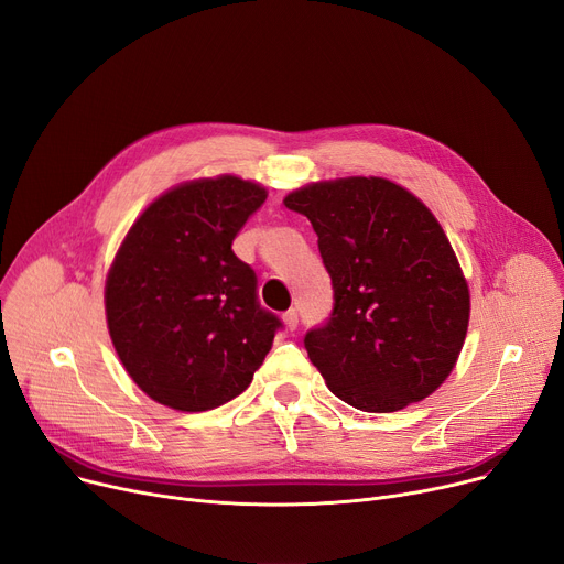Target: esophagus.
Segmentation results:
<instances>
[{
  "instance_id": "esophagus-1",
  "label": "esophagus",
  "mask_w": 564,
  "mask_h": 564,
  "mask_svg": "<svg viewBox=\"0 0 564 564\" xmlns=\"http://www.w3.org/2000/svg\"><path fill=\"white\" fill-rule=\"evenodd\" d=\"M283 322H285V327H288L290 332L297 329V324H300V315H297V311L290 308L288 313H283Z\"/></svg>"
}]
</instances>
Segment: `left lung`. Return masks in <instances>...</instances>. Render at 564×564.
Listing matches in <instances>:
<instances>
[{
    "mask_svg": "<svg viewBox=\"0 0 564 564\" xmlns=\"http://www.w3.org/2000/svg\"><path fill=\"white\" fill-rule=\"evenodd\" d=\"M332 276L334 308L304 347L343 402L400 411L451 375L468 327V285L427 207L383 177H343L285 196Z\"/></svg>",
    "mask_w": 564,
    "mask_h": 564,
    "instance_id": "1",
    "label": "left lung"
}]
</instances>
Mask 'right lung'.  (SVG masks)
Returning <instances> with one entry per match:
<instances>
[{"label":"right lung","mask_w":564,"mask_h":564,"mask_svg":"<svg viewBox=\"0 0 564 564\" xmlns=\"http://www.w3.org/2000/svg\"><path fill=\"white\" fill-rule=\"evenodd\" d=\"M264 198L235 175L181 185L145 207L118 249L105 288L109 336L155 402L177 411L230 402L283 329L232 251Z\"/></svg>","instance_id":"right-lung-1"}]
</instances>
